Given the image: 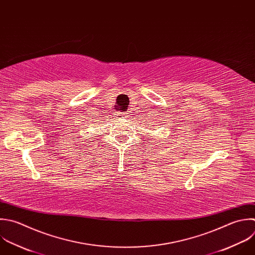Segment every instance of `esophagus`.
<instances>
[{
	"label": "esophagus",
	"instance_id": "esophagus-1",
	"mask_svg": "<svg viewBox=\"0 0 255 255\" xmlns=\"http://www.w3.org/2000/svg\"><path fill=\"white\" fill-rule=\"evenodd\" d=\"M117 118H118V119H125V118H127V114L122 113V112H119V113L117 114Z\"/></svg>",
	"mask_w": 255,
	"mask_h": 255
}]
</instances>
